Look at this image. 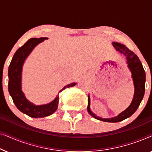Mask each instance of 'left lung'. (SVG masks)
<instances>
[{
	"label": "left lung",
	"instance_id": "1",
	"mask_svg": "<svg viewBox=\"0 0 152 152\" xmlns=\"http://www.w3.org/2000/svg\"><path fill=\"white\" fill-rule=\"evenodd\" d=\"M113 45L117 51L121 53L125 57L126 59V64L128 67L132 72V77L133 78L134 84V95L133 100L127 109L120 113L116 117L111 118H102L97 116L95 114L91 111L90 109V97L88 95V112L91 116L101 121L108 122H118L129 118L138 109L139 105L142 101L145 94V72L141 62L138 57L132 50H130L125 45L120 43L113 42Z\"/></svg>",
	"mask_w": 152,
	"mask_h": 152
}]
</instances>
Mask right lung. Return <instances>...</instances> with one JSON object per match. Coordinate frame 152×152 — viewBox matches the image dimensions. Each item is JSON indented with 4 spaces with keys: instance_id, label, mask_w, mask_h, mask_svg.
<instances>
[{
    "instance_id": "right-lung-1",
    "label": "right lung",
    "mask_w": 152,
    "mask_h": 152,
    "mask_svg": "<svg viewBox=\"0 0 152 152\" xmlns=\"http://www.w3.org/2000/svg\"><path fill=\"white\" fill-rule=\"evenodd\" d=\"M48 39V38L47 37H41L39 39L32 38L29 39L23 46L16 50L8 69V77H9L8 90L13 99L14 103L19 111L31 118H44L55 113L57 109L58 104H59V93L66 88H69L76 85V83H71L66 85L61 90L59 91V93H58V95L55 97V99L47 104L34 105V104L28 101L25 96L21 90L22 68L24 61L32 50L39 43Z\"/></svg>"
}]
</instances>
